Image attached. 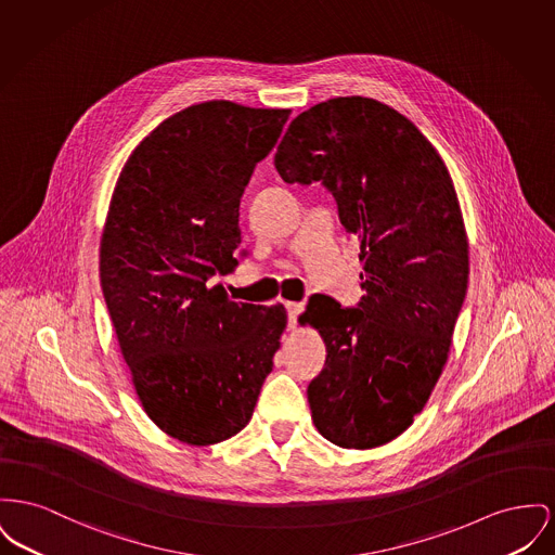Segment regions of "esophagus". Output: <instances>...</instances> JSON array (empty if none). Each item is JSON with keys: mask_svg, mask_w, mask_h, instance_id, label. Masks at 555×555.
Masks as SVG:
<instances>
[{"mask_svg": "<svg viewBox=\"0 0 555 555\" xmlns=\"http://www.w3.org/2000/svg\"><path fill=\"white\" fill-rule=\"evenodd\" d=\"M285 308H287V314H289V326L295 328V325H297V317H299L301 310H304V304H301V301H285Z\"/></svg>", "mask_w": 555, "mask_h": 555, "instance_id": "34e87169", "label": "esophagus"}]
</instances>
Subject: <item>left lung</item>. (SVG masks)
I'll return each mask as SVG.
<instances>
[{
    "label": "left lung",
    "instance_id": "obj_1",
    "mask_svg": "<svg viewBox=\"0 0 555 555\" xmlns=\"http://www.w3.org/2000/svg\"><path fill=\"white\" fill-rule=\"evenodd\" d=\"M274 167L289 184L321 180L360 241L359 308L317 294L299 317L326 346L312 422L341 449L382 447L424 411L449 359L469 276L455 184L413 121L362 96L297 115Z\"/></svg>",
    "mask_w": 555,
    "mask_h": 555
}]
</instances>
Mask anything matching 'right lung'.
Listing matches in <instances>:
<instances>
[{
  "label": "right lung",
  "instance_id": "1",
  "mask_svg": "<svg viewBox=\"0 0 555 555\" xmlns=\"http://www.w3.org/2000/svg\"><path fill=\"white\" fill-rule=\"evenodd\" d=\"M289 108L193 104L124 165L100 236V285L144 413L209 447L249 424L287 326L283 304L232 301L238 205Z\"/></svg>",
  "mask_w": 555,
  "mask_h": 555
}]
</instances>
